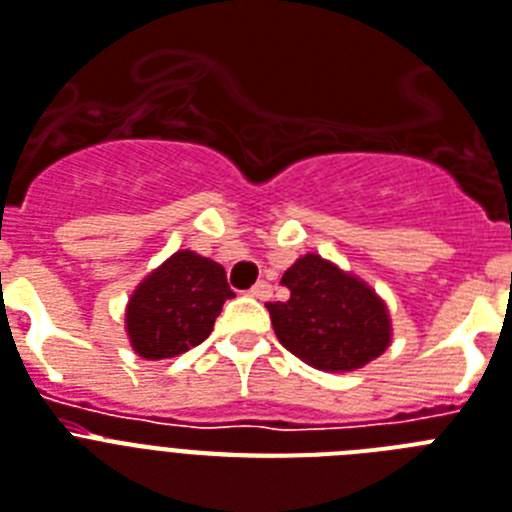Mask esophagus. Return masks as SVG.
<instances>
[{"label": "esophagus", "instance_id": "obj_1", "mask_svg": "<svg viewBox=\"0 0 512 512\" xmlns=\"http://www.w3.org/2000/svg\"><path fill=\"white\" fill-rule=\"evenodd\" d=\"M252 297H257V299H268L270 294H273V286L268 284V281H257L255 286H252Z\"/></svg>", "mask_w": 512, "mask_h": 512}]
</instances>
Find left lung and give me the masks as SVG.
<instances>
[{
    "label": "left lung",
    "instance_id": "obj_1",
    "mask_svg": "<svg viewBox=\"0 0 512 512\" xmlns=\"http://www.w3.org/2000/svg\"><path fill=\"white\" fill-rule=\"evenodd\" d=\"M281 284L286 302H268L270 323L286 350L318 371H355L389 347V315L371 286L321 255L299 257Z\"/></svg>",
    "mask_w": 512,
    "mask_h": 512
}]
</instances>
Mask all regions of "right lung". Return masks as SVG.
<instances>
[{
    "instance_id": "1",
    "label": "right lung",
    "mask_w": 512,
    "mask_h": 512,
    "mask_svg": "<svg viewBox=\"0 0 512 512\" xmlns=\"http://www.w3.org/2000/svg\"><path fill=\"white\" fill-rule=\"evenodd\" d=\"M231 297L223 265L181 249L149 273L128 299V339L147 360L181 355L205 342Z\"/></svg>"
}]
</instances>
